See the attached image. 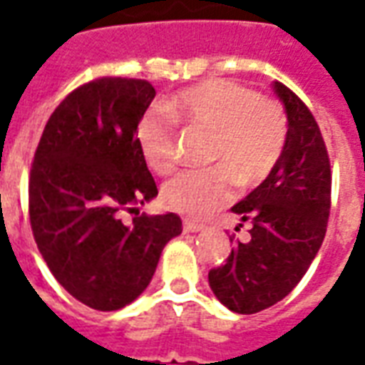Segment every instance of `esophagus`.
Segmentation results:
<instances>
[{
  "instance_id": "1",
  "label": "esophagus",
  "mask_w": 365,
  "mask_h": 365,
  "mask_svg": "<svg viewBox=\"0 0 365 365\" xmlns=\"http://www.w3.org/2000/svg\"><path fill=\"white\" fill-rule=\"evenodd\" d=\"M203 229H205V227H203V225H199V222L183 221V230H185V232H201Z\"/></svg>"
}]
</instances>
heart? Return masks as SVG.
<instances>
[{"mask_svg": "<svg viewBox=\"0 0 365 365\" xmlns=\"http://www.w3.org/2000/svg\"><path fill=\"white\" fill-rule=\"evenodd\" d=\"M168 109L215 136L209 162L219 166L182 172L162 191L164 203L185 217L205 219L232 197L235 178L254 185L282 156L287 133L282 109L242 83L205 80L175 93ZM136 143L156 174L166 175L178 166V135L166 111L144 113L136 125Z\"/></svg>", "mask_w": 365, "mask_h": 365, "instance_id": "obj_1", "label": "heart"}]
</instances>
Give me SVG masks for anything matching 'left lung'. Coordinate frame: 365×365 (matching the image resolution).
Returning <instances> with one entry per match:
<instances>
[{"instance_id":"obj_1","label":"left lung","mask_w":365,"mask_h":365,"mask_svg":"<svg viewBox=\"0 0 365 365\" xmlns=\"http://www.w3.org/2000/svg\"><path fill=\"white\" fill-rule=\"evenodd\" d=\"M274 91L287 115L282 156L232 207L250 225L248 242H238L227 262L209 272L215 297L238 314L260 313L289 295L319 252L329 222L330 162L321 128L289 88L274 82Z\"/></svg>"}]
</instances>
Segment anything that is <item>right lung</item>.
I'll list each match as a JSON object with an SVG mask.
<instances>
[{
	"label": "right lung",
	"instance_id": "obj_1",
	"mask_svg": "<svg viewBox=\"0 0 365 365\" xmlns=\"http://www.w3.org/2000/svg\"><path fill=\"white\" fill-rule=\"evenodd\" d=\"M156 90L146 80L99 78L54 109L29 180L31 229L64 289L97 311H117L143 293L164 246L182 235L175 213L136 215L158 195L136 143V125Z\"/></svg>",
	"mask_w": 365,
	"mask_h": 365
}]
</instances>
